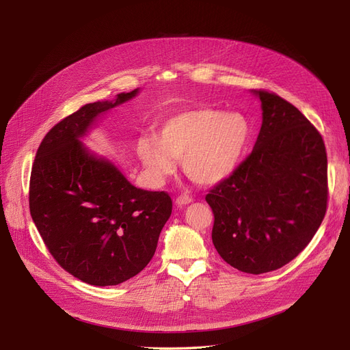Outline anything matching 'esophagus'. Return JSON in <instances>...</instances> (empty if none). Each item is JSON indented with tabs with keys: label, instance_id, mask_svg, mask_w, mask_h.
<instances>
[{
	"label": "esophagus",
	"instance_id": "1",
	"mask_svg": "<svg viewBox=\"0 0 350 350\" xmlns=\"http://www.w3.org/2000/svg\"><path fill=\"white\" fill-rule=\"evenodd\" d=\"M193 201V198L191 197H188V196H179L178 198H176V204L178 206H185V204H189Z\"/></svg>",
	"mask_w": 350,
	"mask_h": 350
}]
</instances>
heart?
<instances>
[{"label": "heart", "mask_w": 350, "mask_h": 350, "mask_svg": "<svg viewBox=\"0 0 350 350\" xmlns=\"http://www.w3.org/2000/svg\"><path fill=\"white\" fill-rule=\"evenodd\" d=\"M251 140L245 116L219 109H185L162 124L159 134L143 135L137 152L154 183H162L183 159L189 179L201 185L225 181L242 162Z\"/></svg>", "instance_id": "1"}]
</instances>
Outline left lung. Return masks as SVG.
<instances>
[{
  "label": "left lung",
  "instance_id": "obj_1",
  "mask_svg": "<svg viewBox=\"0 0 350 350\" xmlns=\"http://www.w3.org/2000/svg\"><path fill=\"white\" fill-rule=\"evenodd\" d=\"M252 152L210 189L211 239L219 256L250 274L278 270L308 245L325 216L327 153L319 130L292 103L267 90Z\"/></svg>",
  "mask_w": 350,
  "mask_h": 350
}]
</instances>
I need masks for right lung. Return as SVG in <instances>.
<instances>
[{
	"instance_id": "1",
	"label": "right lung",
	"mask_w": 350,
	"mask_h": 350,
	"mask_svg": "<svg viewBox=\"0 0 350 350\" xmlns=\"http://www.w3.org/2000/svg\"><path fill=\"white\" fill-rule=\"evenodd\" d=\"M137 93L88 103L59 121L42 140L31 167L29 207L42 239L62 269L93 286H115L139 274L172 213L167 193L131 185L80 142L100 113Z\"/></svg>"
}]
</instances>
